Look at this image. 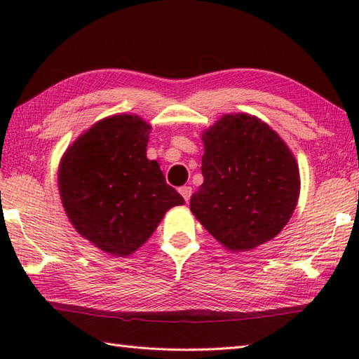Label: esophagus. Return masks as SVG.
I'll return each instance as SVG.
<instances>
[{
    "label": "esophagus",
    "instance_id": "1",
    "mask_svg": "<svg viewBox=\"0 0 359 359\" xmlns=\"http://www.w3.org/2000/svg\"><path fill=\"white\" fill-rule=\"evenodd\" d=\"M179 191H180L182 196H184V199L188 202L189 197H191V194H193V188L191 187H182Z\"/></svg>",
    "mask_w": 359,
    "mask_h": 359
}]
</instances>
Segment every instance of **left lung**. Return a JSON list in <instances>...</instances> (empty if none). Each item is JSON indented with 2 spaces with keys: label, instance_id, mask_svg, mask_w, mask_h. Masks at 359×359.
<instances>
[{
  "label": "left lung",
  "instance_id": "left-lung-1",
  "mask_svg": "<svg viewBox=\"0 0 359 359\" xmlns=\"http://www.w3.org/2000/svg\"><path fill=\"white\" fill-rule=\"evenodd\" d=\"M203 184L189 210L219 243L250 251L282 231L297 205L299 166L256 116L225 114L202 133Z\"/></svg>",
  "mask_w": 359,
  "mask_h": 359
}]
</instances>
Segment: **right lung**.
Listing matches in <instances>:
<instances>
[{
	"label": "right lung",
	"instance_id": "obj_1",
	"mask_svg": "<svg viewBox=\"0 0 359 359\" xmlns=\"http://www.w3.org/2000/svg\"><path fill=\"white\" fill-rule=\"evenodd\" d=\"M151 125L133 114L98 120L58 165V191L75 230L112 256L133 255L185 201L147 157Z\"/></svg>",
	"mask_w": 359,
	"mask_h": 359
}]
</instances>
